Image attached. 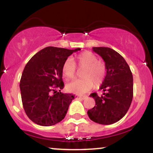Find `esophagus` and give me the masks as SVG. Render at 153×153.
Here are the masks:
<instances>
[{"label":"esophagus","mask_w":153,"mask_h":153,"mask_svg":"<svg viewBox=\"0 0 153 153\" xmlns=\"http://www.w3.org/2000/svg\"><path fill=\"white\" fill-rule=\"evenodd\" d=\"M79 98H80V99H85L86 98H88L87 96H82V95H80V96H78Z\"/></svg>","instance_id":"34e87169"}]
</instances>
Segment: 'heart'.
Segmentation results:
<instances>
[{"label": "heart", "instance_id": "b5f03b06", "mask_svg": "<svg viewBox=\"0 0 153 153\" xmlns=\"http://www.w3.org/2000/svg\"><path fill=\"white\" fill-rule=\"evenodd\" d=\"M75 62L80 68H83L81 79L68 82L66 87L68 91L77 94H82L90 91L93 87H99L103 83L106 77V69L105 63L99 60L93 52L85 51L78 54ZM62 74L66 79L73 78L75 75L76 67L73 59H65L62 66Z\"/></svg>", "mask_w": 153, "mask_h": 153}]
</instances>
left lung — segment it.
Segmentation results:
<instances>
[{
    "label": "left lung",
    "instance_id": "left-lung-1",
    "mask_svg": "<svg viewBox=\"0 0 153 153\" xmlns=\"http://www.w3.org/2000/svg\"><path fill=\"white\" fill-rule=\"evenodd\" d=\"M105 62L106 75L100 89L103 96L90 95L96 106L88 111L91 120L101 124H111L124 117L133 98V77L124 57L108 47H93Z\"/></svg>",
    "mask_w": 153,
    "mask_h": 153
}]
</instances>
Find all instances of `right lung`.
I'll use <instances>...</instances> for the list:
<instances>
[{
	"label": "right lung",
	"instance_id": "1",
	"mask_svg": "<svg viewBox=\"0 0 153 153\" xmlns=\"http://www.w3.org/2000/svg\"><path fill=\"white\" fill-rule=\"evenodd\" d=\"M79 50L47 47L26 65L20 81L21 95L26 115L35 124L49 127L65 117L75 97L61 92L64 88L62 66L70 55Z\"/></svg>",
	"mask_w": 153,
	"mask_h": 153
}]
</instances>
